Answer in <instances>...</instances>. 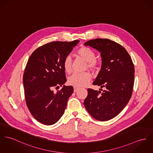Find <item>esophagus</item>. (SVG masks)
<instances>
[{"mask_svg": "<svg viewBox=\"0 0 153 153\" xmlns=\"http://www.w3.org/2000/svg\"><path fill=\"white\" fill-rule=\"evenodd\" d=\"M73 88H74V93H76V92H77V91L79 90V88H79V87H75V86H74V87H73Z\"/></svg>", "mask_w": 153, "mask_h": 153, "instance_id": "34e87169", "label": "esophagus"}]
</instances>
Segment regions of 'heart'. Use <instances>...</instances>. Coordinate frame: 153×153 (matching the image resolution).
I'll use <instances>...</instances> for the list:
<instances>
[{
	"label": "heart",
	"instance_id": "obj_1",
	"mask_svg": "<svg viewBox=\"0 0 153 153\" xmlns=\"http://www.w3.org/2000/svg\"><path fill=\"white\" fill-rule=\"evenodd\" d=\"M78 55L87 62V66L92 69L96 65L95 54L90 48L82 47L77 51ZM63 69L65 72L69 73L71 71V59L70 56H67L63 61ZM91 79V76L88 73H74L68 79V83L75 87H84L88 84Z\"/></svg>",
	"mask_w": 153,
	"mask_h": 153
}]
</instances>
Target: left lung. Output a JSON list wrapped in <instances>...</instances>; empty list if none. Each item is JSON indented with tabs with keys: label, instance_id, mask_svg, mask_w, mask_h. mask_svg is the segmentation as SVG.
Segmentation results:
<instances>
[{
	"label": "left lung",
	"instance_id": "left-lung-1",
	"mask_svg": "<svg viewBox=\"0 0 153 153\" xmlns=\"http://www.w3.org/2000/svg\"><path fill=\"white\" fill-rule=\"evenodd\" d=\"M84 45L101 53V68L93 84L105 90L88 88L84 105L94 119L106 121L117 116L129 101L134 85V65L127 51L110 39L97 38L87 41Z\"/></svg>",
	"mask_w": 153,
	"mask_h": 153
}]
</instances>
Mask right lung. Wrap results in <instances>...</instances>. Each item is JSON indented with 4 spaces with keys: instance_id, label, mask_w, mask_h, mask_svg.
I'll return each mask as SVG.
<instances>
[{
    "instance_id": "add662e5",
    "label": "right lung",
    "mask_w": 153,
    "mask_h": 153,
    "mask_svg": "<svg viewBox=\"0 0 153 153\" xmlns=\"http://www.w3.org/2000/svg\"><path fill=\"white\" fill-rule=\"evenodd\" d=\"M79 42L55 41L41 46L33 52L23 75L27 106L36 120L52 125L62 117L73 87L66 86L63 61ZM63 85L56 93L53 89Z\"/></svg>"
}]
</instances>
